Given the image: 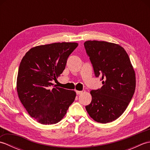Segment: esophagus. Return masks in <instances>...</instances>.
I'll list each match as a JSON object with an SVG mask.
<instances>
[{
	"mask_svg": "<svg viewBox=\"0 0 150 150\" xmlns=\"http://www.w3.org/2000/svg\"><path fill=\"white\" fill-rule=\"evenodd\" d=\"M76 93H77V95H81L82 93V91H76Z\"/></svg>",
	"mask_w": 150,
	"mask_h": 150,
	"instance_id": "obj_1",
	"label": "esophagus"
}]
</instances>
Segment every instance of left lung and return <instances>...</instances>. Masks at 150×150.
Returning a JSON list of instances; mask_svg holds the SVG:
<instances>
[{
  "instance_id": "1",
  "label": "left lung",
  "mask_w": 150,
  "mask_h": 150,
  "mask_svg": "<svg viewBox=\"0 0 150 150\" xmlns=\"http://www.w3.org/2000/svg\"><path fill=\"white\" fill-rule=\"evenodd\" d=\"M84 47L96 77L103 86L90 91L87 112L97 122L106 124L118 119L128 107L135 93V73L129 56L119 44L88 40Z\"/></svg>"
}]
</instances>
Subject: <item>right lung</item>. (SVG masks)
<instances>
[{"label":"right lung","instance_id":"add662e5","mask_svg":"<svg viewBox=\"0 0 150 150\" xmlns=\"http://www.w3.org/2000/svg\"><path fill=\"white\" fill-rule=\"evenodd\" d=\"M76 42H57L32 47L18 68L17 90L30 115L42 124L59 122L75 100L74 91L53 88Z\"/></svg>","mask_w":150,"mask_h":150}]
</instances>
